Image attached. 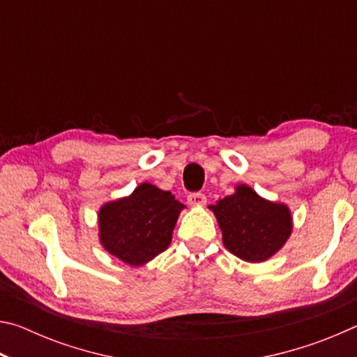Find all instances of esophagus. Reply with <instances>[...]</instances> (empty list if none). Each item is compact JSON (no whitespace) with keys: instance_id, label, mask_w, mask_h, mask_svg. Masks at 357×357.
Listing matches in <instances>:
<instances>
[{"instance_id":"esophagus-1","label":"esophagus","mask_w":357,"mask_h":357,"mask_svg":"<svg viewBox=\"0 0 357 357\" xmlns=\"http://www.w3.org/2000/svg\"><path fill=\"white\" fill-rule=\"evenodd\" d=\"M187 203H189L190 206H203V204L206 203V197H204V193L202 192H193L187 197Z\"/></svg>"}]
</instances>
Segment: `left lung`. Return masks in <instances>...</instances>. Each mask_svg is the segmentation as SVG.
Listing matches in <instances>:
<instances>
[{
	"label": "left lung",
	"instance_id": "left-lung-1",
	"mask_svg": "<svg viewBox=\"0 0 357 357\" xmlns=\"http://www.w3.org/2000/svg\"><path fill=\"white\" fill-rule=\"evenodd\" d=\"M209 209L219 222L223 245L244 261L259 263L271 258L293 229L288 206L264 200L244 184Z\"/></svg>",
	"mask_w": 357,
	"mask_h": 357
}]
</instances>
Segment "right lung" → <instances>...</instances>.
Wrapping results in <instances>:
<instances>
[{"instance_id": "right-lung-1", "label": "right lung", "mask_w": 357, "mask_h": 357, "mask_svg": "<svg viewBox=\"0 0 357 357\" xmlns=\"http://www.w3.org/2000/svg\"><path fill=\"white\" fill-rule=\"evenodd\" d=\"M183 208L172 192L143 183L132 195L100 208V244L126 264L142 266L170 245Z\"/></svg>"}]
</instances>
